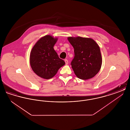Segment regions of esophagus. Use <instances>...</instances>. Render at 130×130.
<instances>
[{
  "instance_id": "1",
  "label": "esophagus",
  "mask_w": 130,
  "mask_h": 130,
  "mask_svg": "<svg viewBox=\"0 0 130 130\" xmlns=\"http://www.w3.org/2000/svg\"><path fill=\"white\" fill-rule=\"evenodd\" d=\"M64 61H65V64H66V65H67V64H68V61L67 59H65V60H64Z\"/></svg>"
}]
</instances>
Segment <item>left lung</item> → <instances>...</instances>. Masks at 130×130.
<instances>
[{"label": "left lung", "instance_id": "8db88e82", "mask_svg": "<svg viewBox=\"0 0 130 130\" xmlns=\"http://www.w3.org/2000/svg\"><path fill=\"white\" fill-rule=\"evenodd\" d=\"M68 39L74 48V57L71 65L75 74L83 80L94 76L102 65V57L98 44L89 38L69 37Z\"/></svg>", "mask_w": 130, "mask_h": 130}]
</instances>
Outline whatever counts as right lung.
<instances>
[{
	"label": "right lung",
	"mask_w": 130,
	"mask_h": 130,
	"mask_svg": "<svg viewBox=\"0 0 130 130\" xmlns=\"http://www.w3.org/2000/svg\"><path fill=\"white\" fill-rule=\"evenodd\" d=\"M57 40L50 35L45 36L37 41L31 51V68L37 75L44 79L54 77L65 64L54 49Z\"/></svg>",
	"instance_id": "add662e5"
}]
</instances>
